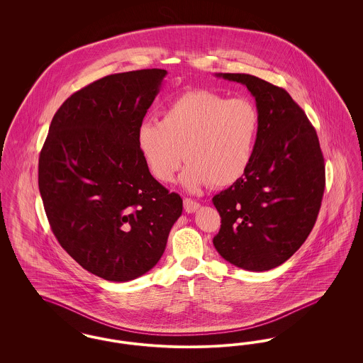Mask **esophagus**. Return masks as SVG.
<instances>
[{"instance_id": "34e87169", "label": "esophagus", "mask_w": 363, "mask_h": 363, "mask_svg": "<svg viewBox=\"0 0 363 363\" xmlns=\"http://www.w3.org/2000/svg\"><path fill=\"white\" fill-rule=\"evenodd\" d=\"M184 208H185V211H186L188 213H193V212H196V211L200 208V204L196 203V201H193V200H190V199H185V200H184Z\"/></svg>"}]
</instances>
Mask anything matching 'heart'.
I'll list each match as a JSON object with an SVG mask.
<instances>
[{
	"mask_svg": "<svg viewBox=\"0 0 363 363\" xmlns=\"http://www.w3.org/2000/svg\"><path fill=\"white\" fill-rule=\"evenodd\" d=\"M259 130V110L252 101L194 89L170 102L160 121L141 122L136 140L148 172L159 182H173L186 157L189 164L181 181L196 191L238 181L250 166Z\"/></svg>",
	"mask_w": 363,
	"mask_h": 363,
	"instance_id": "obj_1",
	"label": "heart"
}]
</instances>
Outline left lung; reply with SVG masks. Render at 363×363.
I'll use <instances>...</instances> for the list:
<instances>
[{
    "mask_svg": "<svg viewBox=\"0 0 363 363\" xmlns=\"http://www.w3.org/2000/svg\"><path fill=\"white\" fill-rule=\"evenodd\" d=\"M256 99L259 138L246 173L212 199L222 225L213 238L230 264L253 272L281 265L306 241L325 188L320 143L290 94L246 73H216Z\"/></svg>",
    "mask_w": 363,
    "mask_h": 363,
    "instance_id": "1",
    "label": "left lung"
}]
</instances>
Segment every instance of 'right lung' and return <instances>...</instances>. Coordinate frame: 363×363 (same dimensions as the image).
<instances>
[{"label": "right lung", "mask_w": 363, "mask_h": 363, "mask_svg": "<svg viewBox=\"0 0 363 363\" xmlns=\"http://www.w3.org/2000/svg\"><path fill=\"white\" fill-rule=\"evenodd\" d=\"M167 70L110 74L70 95L39 156V191L60 245L108 281L147 274L162 257L182 199L148 172L138 126Z\"/></svg>", "instance_id": "obj_1"}]
</instances>
